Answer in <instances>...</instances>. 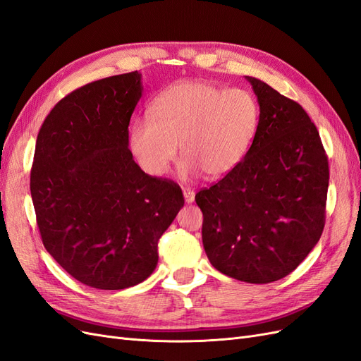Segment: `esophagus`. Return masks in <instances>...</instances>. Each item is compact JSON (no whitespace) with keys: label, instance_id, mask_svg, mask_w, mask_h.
Wrapping results in <instances>:
<instances>
[{"label":"esophagus","instance_id":"obj_1","mask_svg":"<svg viewBox=\"0 0 361 361\" xmlns=\"http://www.w3.org/2000/svg\"><path fill=\"white\" fill-rule=\"evenodd\" d=\"M183 195H184V201H186L188 204H190V202L195 201V192H193V190L184 189V190H183Z\"/></svg>","mask_w":361,"mask_h":361}]
</instances>
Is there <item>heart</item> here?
Wrapping results in <instances>:
<instances>
[{
  "label": "heart",
  "instance_id": "b5f03b06",
  "mask_svg": "<svg viewBox=\"0 0 361 361\" xmlns=\"http://www.w3.org/2000/svg\"><path fill=\"white\" fill-rule=\"evenodd\" d=\"M259 119V102L250 90L180 81L154 99L149 118L131 122L130 148L152 177L168 172L178 145L183 175L201 171L207 178H222L246 156Z\"/></svg>",
  "mask_w": 361,
  "mask_h": 361
}]
</instances>
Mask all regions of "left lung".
Instances as JSON below:
<instances>
[{"instance_id": "1", "label": "left lung", "mask_w": 361, "mask_h": 361, "mask_svg": "<svg viewBox=\"0 0 361 361\" xmlns=\"http://www.w3.org/2000/svg\"><path fill=\"white\" fill-rule=\"evenodd\" d=\"M260 106L243 160L197 193L210 263L234 280L266 284L295 271L325 225L328 157L305 110L246 77Z\"/></svg>"}]
</instances>
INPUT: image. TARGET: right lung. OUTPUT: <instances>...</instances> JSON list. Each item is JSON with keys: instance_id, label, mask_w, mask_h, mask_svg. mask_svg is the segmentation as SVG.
<instances>
[{"instance_id": "add662e5", "label": "right lung", "mask_w": 361, "mask_h": 361, "mask_svg": "<svg viewBox=\"0 0 361 361\" xmlns=\"http://www.w3.org/2000/svg\"><path fill=\"white\" fill-rule=\"evenodd\" d=\"M140 80L135 71L71 92L36 140L30 190L40 238L69 275L94 289L147 280L159 239L184 205L178 184L143 172L128 149Z\"/></svg>"}]
</instances>
